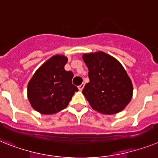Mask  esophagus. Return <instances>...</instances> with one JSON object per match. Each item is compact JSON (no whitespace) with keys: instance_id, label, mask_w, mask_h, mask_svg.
I'll list each match as a JSON object with an SVG mask.
<instances>
[{"instance_id":"34e87169","label":"esophagus","mask_w":158,"mask_h":158,"mask_svg":"<svg viewBox=\"0 0 158 158\" xmlns=\"http://www.w3.org/2000/svg\"><path fill=\"white\" fill-rule=\"evenodd\" d=\"M84 85H85V84H84V83H83L81 84V85H79V87H78V88H79V91H82V90L83 89V87H84Z\"/></svg>"}]
</instances>
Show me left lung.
Returning <instances> with one entry per match:
<instances>
[{"label": "left lung", "mask_w": 158, "mask_h": 158, "mask_svg": "<svg viewBox=\"0 0 158 158\" xmlns=\"http://www.w3.org/2000/svg\"><path fill=\"white\" fill-rule=\"evenodd\" d=\"M90 82L83 94L94 110L106 115L121 112L130 102L132 83L119 61L103 51L84 54Z\"/></svg>", "instance_id": "1"}]
</instances>
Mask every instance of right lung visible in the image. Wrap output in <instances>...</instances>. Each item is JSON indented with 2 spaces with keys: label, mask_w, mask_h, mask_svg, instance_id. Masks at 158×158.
Instances as JSON below:
<instances>
[{
  "label": "right lung",
  "mask_w": 158,
  "mask_h": 158,
  "mask_svg": "<svg viewBox=\"0 0 158 158\" xmlns=\"http://www.w3.org/2000/svg\"><path fill=\"white\" fill-rule=\"evenodd\" d=\"M67 58L56 54L34 73L27 87L32 108L42 114H54L67 108L78 87L72 84L73 73L65 71Z\"/></svg>",
  "instance_id": "1"
}]
</instances>
